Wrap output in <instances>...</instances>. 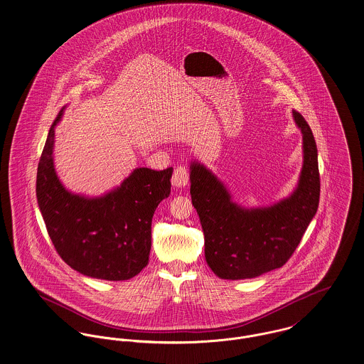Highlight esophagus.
I'll return each instance as SVG.
<instances>
[{
  "mask_svg": "<svg viewBox=\"0 0 364 364\" xmlns=\"http://www.w3.org/2000/svg\"><path fill=\"white\" fill-rule=\"evenodd\" d=\"M189 183V171L186 170L185 167L179 166L178 168L173 171L172 175V185L173 188H185Z\"/></svg>",
  "mask_w": 364,
  "mask_h": 364,
  "instance_id": "obj_1",
  "label": "esophagus"
}]
</instances>
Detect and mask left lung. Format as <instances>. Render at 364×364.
Wrapping results in <instances>:
<instances>
[{"label": "left lung", "instance_id": "obj_1", "mask_svg": "<svg viewBox=\"0 0 364 364\" xmlns=\"http://www.w3.org/2000/svg\"><path fill=\"white\" fill-rule=\"evenodd\" d=\"M302 134V170L294 192L267 207L247 208L232 200L218 176L191 163V196L204 232V255L220 277L242 280L282 267L301 242L318 207L320 176L311 127L292 110Z\"/></svg>", "mask_w": 364, "mask_h": 364}]
</instances>
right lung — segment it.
I'll use <instances>...</instances> for the list:
<instances>
[{
  "mask_svg": "<svg viewBox=\"0 0 364 364\" xmlns=\"http://www.w3.org/2000/svg\"><path fill=\"white\" fill-rule=\"evenodd\" d=\"M52 124L37 170V201L60 258L78 273L109 282L128 280L149 262L151 218L171 193L172 168H135L120 186L88 197L60 182L55 164Z\"/></svg>",
  "mask_w": 364,
  "mask_h": 364,
  "instance_id": "add662e5",
  "label": "right lung"
}]
</instances>
